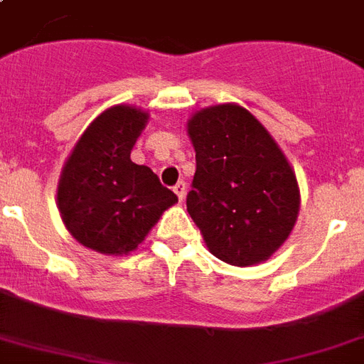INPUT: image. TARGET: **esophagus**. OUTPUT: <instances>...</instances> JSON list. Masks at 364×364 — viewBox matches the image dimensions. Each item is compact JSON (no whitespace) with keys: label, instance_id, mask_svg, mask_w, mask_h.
Listing matches in <instances>:
<instances>
[{"label":"esophagus","instance_id":"34e87169","mask_svg":"<svg viewBox=\"0 0 364 364\" xmlns=\"http://www.w3.org/2000/svg\"><path fill=\"white\" fill-rule=\"evenodd\" d=\"M173 193H176L177 198L183 202V198H185V193H187V185H185V181L177 183L176 187H173Z\"/></svg>","mask_w":364,"mask_h":364}]
</instances>
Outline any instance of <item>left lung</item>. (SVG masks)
Instances as JSON below:
<instances>
[{
  "label": "left lung",
  "instance_id": "8db88e82",
  "mask_svg": "<svg viewBox=\"0 0 364 364\" xmlns=\"http://www.w3.org/2000/svg\"><path fill=\"white\" fill-rule=\"evenodd\" d=\"M196 152L187 210L213 256L237 267L265 262L292 231L298 181L274 139L238 105L188 120Z\"/></svg>",
  "mask_w": 364,
  "mask_h": 364
}]
</instances>
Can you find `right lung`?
Returning a JSON list of instances; mask_svg holds the SVG:
<instances>
[{"label": "right lung", "instance_id": "1", "mask_svg": "<svg viewBox=\"0 0 364 364\" xmlns=\"http://www.w3.org/2000/svg\"><path fill=\"white\" fill-rule=\"evenodd\" d=\"M149 114L112 107L83 132L60 173V218L85 248L108 256L127 254L177 202L146 166L132 162V149Z\"/></svg>", "mask_w": 364, "mask_h": 364}]
</instances>
